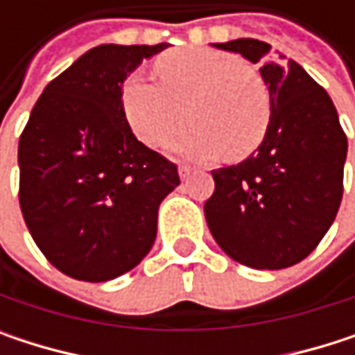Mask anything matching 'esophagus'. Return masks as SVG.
<instances>
[{
  "label": "esophagus",
  "instance_id": "esophagus-1",
  "mask_svg": "<svg viewBox=\"0 0 355 355\" xmlns=\"http://www.w3.org/2000/svg\"><path fill=\"white\" fill-rule=\"evenodd\" d=\"M191 175H193V168H191V166H180V168H178V177L182 178V180H187Z\"/></svg>",
  "mask_w": 355,
  "mask_h": 355
}]
</instances>
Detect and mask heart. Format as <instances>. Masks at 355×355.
Here are the masks:
<instances>
[{"label":"heart","instance_id":"1","mask_svg":"<svg viewBox=\"0 0 355 355\" xmlns=\"http://www.w3.org/2000/svg\"><path fill=\"white\" fill-rule=\"evenodd\" d=\"M160 82L133 76L123 88V108L133 133L148 146L175 141V152L195 162L228 154L241 160L259 148L269 125V92L261 76L232 53L209 46L173 49L156 59Z\"/></svg>","mask_w":355,"mask_h":355}]
</instances>
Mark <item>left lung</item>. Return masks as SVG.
<instances>
[{
	"mask_svg": "<svg viewBox=\"0 0 355 355\" xmlns=\"http://www.w3.org/2000/svg\"><path fill=\"white\" fill-rule=\"evenodd\" d=\"M261 63L271 116L247 160L214 171L205 220L220 248L252 269H284L306 259L331 228L341 195L347 137L333 101L292 59L254 38L216 42Z\"/></svg>",
	"mask_w": 355,
	"mask_h": 355,
	"instance_id": "left-lung-1",
	"label": "left lung"
}]
</instances>
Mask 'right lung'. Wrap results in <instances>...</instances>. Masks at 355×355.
Here are the masks:
<instances>
[{"mask_svg":"<svg viewBox=\"0 0 355 355\" xmlns=\"http://www.w3.org/2000/svg\"><path fill=\"white\" fill-rule=\"evenodd\" d=\"M160 44H98L42 90L20 135V209L61 273L108 282L150 252L177 164L133 135L123 82Z\"/></svg>","mask_w":355,"mask_h":355,"instance_id":"add662e5","label":"right lung"}]
</instances>
